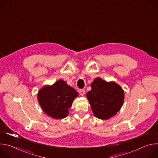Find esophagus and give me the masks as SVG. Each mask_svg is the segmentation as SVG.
Masks as SVG:
<instances>
[{"mask_svg": "<svg viewBox=\"0 0 158 158\" xmlns=\"http://www.w3.org/2000/svg\"><path fill=\"white\" fill-rule=\"evenodd\" d=\"M79 93L81 96H84L85 94V91L84 89H80L79 91Z\"/></svg>", "mask_w": 158, "mask_h": 158, "instance_id": "esophagus-1", "label": "esophagus"}]
</instances>
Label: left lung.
Listing matches in <instances>:
<instances>
[{"label": "left lung", "instance_id": "1", "mask_svg": "<svg viewBox=\"0 0 158 158\" xmlns=\"http://www.w3.org/2000/svg\"><path fill=\"white\" fill-rule=\"evenodd\" d=\"M91 90L86 97L94 115L106 120L115 116L123 106L124 91L114 81L107 82L100 77L96 78L91 85Z\"/></svg>", "mask_w": 158, "mask_h": 158}]
</instances>
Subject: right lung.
Masks as SVG:
<instances>
[{
	"label": "right lung",
	"instance_id": "1",
	"mask_svg": "<svg viewBox=\"0 0 158 158\" xmlns=\"http://www.w3.org/2000/svg\"><path fill=\"white\" fill-rule=\"evenodd\" d=\"M77 96L76 90L62 79L51 85L43 86L37 93L38 102L42 110L55 119L68 116L73 101Z\"/></svg>",
	"mask_w": 158,
	"mask_h": 158
}]
</instances>
